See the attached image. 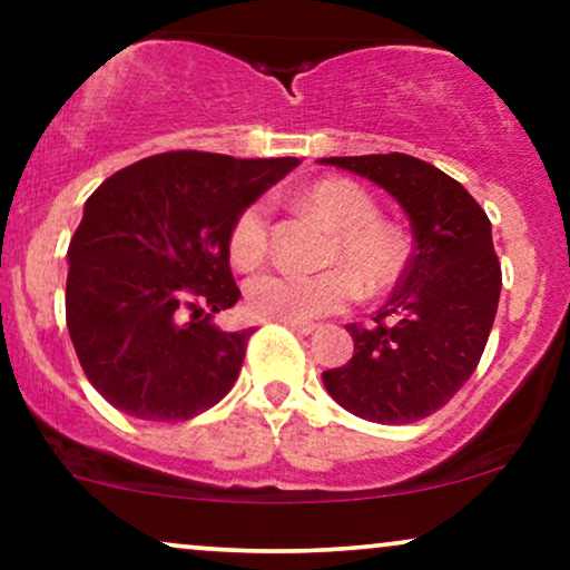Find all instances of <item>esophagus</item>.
<instances>
[{"mask_svg":"<svg viewBox=\"0 0 570 570\" xmlns=\"http://www.w3.org/2000/svg\"><path fill=\"white\" fill-rule=\"evenodd\" d=\"M284 326H289L292 332H297V335H313L316 332V324L311 322H281Z\"/></svg>","mask_w":570,"mask_h":570,"instance_id":"1","label":"esophagus"}]
</instances>
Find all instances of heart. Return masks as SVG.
<instances>
[{
    "label": "heart",
    "mask_w": 570,
    "mask_h": 570,
    "mask_svg": "<svg viewBox=\"0 0 570 570\" xmlns=\"http://www.w3.org/2000/svg\"><path fill=\"white\" fill-rule=\"evenodd\" d=\"M303 206L332 230L318 273L273 271L246 284V307L267 322H311L345 307L364 294L396 284L404 267V244L394 227L377 222L375 203L345 179L318 181L303 193ZM271 244L265 203H248L230 227V259L240 271L263 265Z\"/></svg>",
    "instance_id": "obj_1"
}]
</instances>
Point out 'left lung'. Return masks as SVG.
I'll use <instances>...</instances> for the list:
<instances>
[{"label":"left lung","mask_w":570,"mask_h":570,"mask_svg":"<svg viewBox=\"0 0 570 570\" xmlns=\"http://www.w3.org/2000/svg\"><path fill=\"white\" fill-rule=\"evenodd\" d=\"M394 198L412 227L410 263L372 326L348 324L353 356L322 372L343 410L385 426L431 415L472 377L499 311L501 265L490 219L472 195L410 155L322 158ZM394 317L395 324H382Z\"/></svg>","instance_id":"obj_1"}]
</instances>
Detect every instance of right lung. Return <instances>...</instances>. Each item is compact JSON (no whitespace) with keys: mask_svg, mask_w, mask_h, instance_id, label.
<instances>
[{"mask_svg":"<svg viewBox=\"0 0 570 570\" xmlns=\"http://www.w3.org/2000/svg\"><path fill=\"white\" fill-rule=\"evenodd\" d=\"M297 163L163 153L85 200L67 254V326L85 375L112 407L179 423L233 389L254 330L212 324L240 297L230 227Z\"/></svg>","mask_w":570,"mask_h":570,"instance_id":"add662e5","label":"right lung"}]
</instances>
